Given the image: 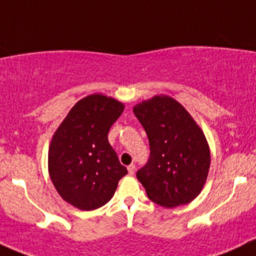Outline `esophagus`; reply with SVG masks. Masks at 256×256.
Segmentation results:
<instances>
[{"instance_id": "34e87169", "label": "esophagus", "mask_w": 256, "mask_h": 256, "mask_svg": "<svg viewBox=\"0 0 256 256\" xmlns=\"http://www.w3.org/2000/svg\"><path fill=\"white\" fill-rule=\"evenodd\" d=\"M128 174H135V164H130V166L128 167Z\"/></svg>"}]
</instances>
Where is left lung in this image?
I'll use <instances>...</instances> for the list:
<instances>
[{
    "label": "left lung",
    "mask_w": 256,
    "mask_h": 256,
    "mask_svg": "<svg viewBox=\"0 0 256 256\" xmlns=\"http://www.w3.org/2000/svg\"><path fill=\"white\" fill-rule=\"evenodd\" d=\"M148 138L150 158L136 177L152 202L174 208L192 202L207 180L210 152L203 131L171 96L134 106Z\"/></svg>",
    "instance_id": "left-lung-1"
}]
</instances>
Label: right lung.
Wrapping results in <instances>:
<instances>
[{"mask_svg": "<svg viewBox=\"0 0 256 256\" xmlns=\"http://www.w3.org/2000/svg\"><path fill=\"white\" fill-rule=\"evenodd\" d=\"M124 104L102 94L79 100L52 138L48 170L56 192L82 210H94L112 198L128 170L108 140Z\"/></svg>", "mask_w": 256, "mask_h": 256, "instance_id": "add662e5", "label": "right lung"}]
</instances>
